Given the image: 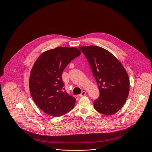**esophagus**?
<instances>
[{
	"mask_svg": "<svg viewBox=\"0 0 152 152\" xmlns=\"http://www.w3.org/2000/svg\"><path fill=\"white\" fill-rule=\"evenodd\" d=\"M86 92L85 91H82L81 92V94H79V97H82V96H83L85 95H86Z\"/></svg>",
	"mask_w": 152,
	"mask_h": 152,
	"instance_id": "34e87169",
	"label": "esophagus"
}]
</instances>
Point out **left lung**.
I'll return each instance as SVG.
<instances>
[{
    "mask_svg": "<svg viewBox=\"0 0 152 152\" xmlns=\"http://www.w3.org/2000/svg\"><path fill=\"white\" fill-rule=\"evenodd\" d=\"M79 48L89 63L100 91L93 104L95 110L107 115L115 113L129 96L130 81L127 72L111 53L101 47L91 45Z\"/></svg>",
    "mask_w": 152,
    "mask_h": 152,
    "instance_id": "obj_1",
    "label": "left lung"
}]
</instances>
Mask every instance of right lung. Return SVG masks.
<instances>
[{
  "instance_id": "1",
  "label": "right lung",
  "mask_w": 152,
  "mask_h": 152,
  "mask_svg": "<svg viewBox=\"0 0 152 152\" xmlns=\"http://www.w3.org/2000/svg\"><path fill=\"white\" fill-rule=\"evenodd\" d=\"M81 55L78 48L57 47L42 53L31 70L29 89L31 97L42 111L61 116L74 108L76 99L64 88L62 72Z\"/></svg>"
}]
</instances>
